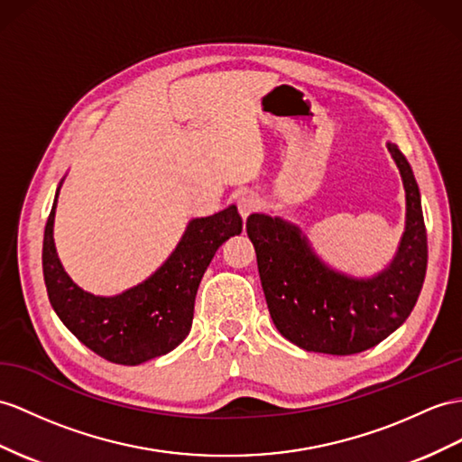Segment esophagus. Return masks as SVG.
Wrapping results in <instances>:
<instances>
[{
	"label": "esophagus",
	"mask_w": 462,
	"mask_h": 462,
	"mask_svg": "<svg viewBox=\"0 0 462 462\" xmlns=\"http://www.w3.org/2000/svg\"><path fill=\"white\" fill-rule=\"evenodd\" d=\"M237 208H239V213L243 216V219H246L251 216V213L261 209V199H258L256 194L245 192L237 198Z\"/></svg>",
	"instance_id": "34e87169"
}]
</instances>
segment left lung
Here are the masks:
<instances>
[{"mask_svg": "<svg viewBox=\"0 0 462 462\" xmlns=\"http://www.w3.org/2000/svg\"><path fill=\"white\" fill-rule=\"evenodd\" d=\"M406 188V231L388 268L353 278L329 268L296 225L264 213L246 219L258 274L276 329L300 348L355 355L384 341L408 319L425 280L427 233L411 166L388 143Z\"/></svg>", "mask_w": 462, "mask_h": 462, "instance_id": "8db88e82", "label": "left lung"}]
</instances>
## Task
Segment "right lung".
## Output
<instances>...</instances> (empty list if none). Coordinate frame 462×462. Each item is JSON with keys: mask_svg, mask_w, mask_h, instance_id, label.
Wrapping results in <instances>:
<instances>
[{"mask_svg": "<svg viewBox=\"0 0 462 462\" xmlns=\"http://www.w3.org/2000/svg\"><path fill=\"white\" fill-rule=\"evenodd\" d=\"M59 189L42 241V274L56 316L78 341L109 363L134 366L171 353L192 328L198 286L213 254L243 231L237 208L189 221L178 246L154 274L123 294L106 298L78 288L59 261L52 239Z\"/></svg>", "mask_w": 462, "mask_h": 462, "instance_id": "right-lung-1", "label": "right lung"}]
</instances>
